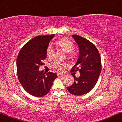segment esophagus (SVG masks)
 <instances>
[{
    "instance_id": "34e87169",
    "label": "esophagus",
    "mask_w": 122,
    "mask_h": 122,
    "mask_svg": "<svg viewBox=\"0 0 122 122\" xmlns=\"http://www.w3.org/2000/svg\"><path fill=\"white\" fill-rule=\"evenodd\" d=\"M58 76V77H61V76H64L65 75L64 74H59V73H58V74H57Z\"/></svg>"
}]
</instances>
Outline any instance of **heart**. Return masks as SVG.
<instances>
[{
  "label": "heart",
  "instance_id": "heart-1",
  "mask_svg": "<svg viewBox=\"0 0 122 122\" xmlns=\"http://www.w3.org/2000/svg\"><path fill=\"white\" fill-rule=\"evenodd\" d=\"M57 44L61 47V49L66 53H71L74 49V45L71 41L66 39V38H61L59 39L57 42ZM54 54V49L53 46L51 45L48 46L46 50V54L48 58L52 57ZM71 56V54H69ZM66 66V63L61 62L59 61H56L51 64V67L54 71L58 72H61L64 70V67Z\"/></svg>",
  "mask_w": 122,
  "mask_h": 122
}]
</instances>
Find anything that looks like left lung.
Instances as JSON below:
<instances>
[{
    "instance_id": "1",
    "label": "left lung",
    "mask_w": 122,
    "mask_h": 122,
    "mask_svg": "<svg viewBox=\"0 0 122 122\" xmlns=\"http://www.w3.org/2000/svg\"><path fill=\"white\" fill-rule=\"evenodd\" d=\"M79 48V56L71 72L79 71V78L74 76L73 85L67 88L70 93L81 96L88 93L96 86L101 72V56L92 43L78 35H72Z\"/></svg>"
}]
</instances>
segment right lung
I'll return each instance as SVG.
<instances>
[{
    "label": "right lung",
    "mask_w": 122,
    "mask_h": 122,
    "mask_svg": "<svg viewBox=\"0 0 122 122\" xmlns=\"http://www.w3.org/2000/svg\"><path fill=\"white\" fill-rule=\"evenodd\" d=\"M54 36V34L36 36L28 41L18 54V79L25 91L33 96L42 97L47 94L57 78L56 73L39 71L46 56V48Z\"/></svg>",
    "instance_id": "obj_1"
}]
</instances>
